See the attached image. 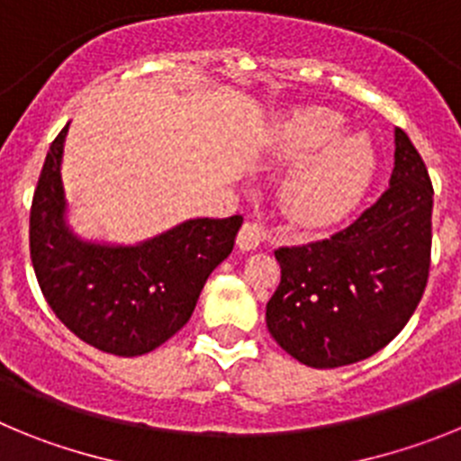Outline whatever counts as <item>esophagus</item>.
Returning <instances> with one entry per match:
<instances>
[{
	"label": "esophagus",
	"mask_w": 461,
	"mask_h": 461,
	"mask_svg": "<svg viewBox=\"0 0 461 461\" xmlns=\"http://www.w3.org/2000/svg\"><path fill=\"white\" fill-rule=\"evenodd\" d=\"M263 242V228L254 221H247L238 233V247L240 251H254L258 249V244Z\"/></svg>",
	"instance_id": "obj_1"
}]
</instances>
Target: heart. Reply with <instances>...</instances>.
I'll use <instances>...</instances> for the list:
<instances>
[{
    "instance_id": "1",
    "label": "heart",
    "mask_w": 461,
    "mask_h": 461,
    "mask_svg": "<svg viewBox=\"0 0 461 461\" xmlns=\"http://www.w3.org/2000/svg\"><path fill=\"white\" fill-rule=\"evenodd\" d=\"M341 117L332 110H297L281 122L272 152L297 161L279 186L288 221L319 230L344 219L360 201L374 170V152L362 136H339Z\"/></svg>"
}]
</instances>
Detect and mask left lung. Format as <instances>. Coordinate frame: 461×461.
<instances>
[{
	"instance_id": "8db88e82",
	"label": "left lung",
	"mask_w": 461,
	"mask_h": 461,
	"mask_svg": "<svg viewBox=\"0 0 461 461\" xmlns=\"http://www.w3.org/2000/svg\"><path fill=\"white\" fill-rule=\"evenodd\" d=\"M431 207L425 161L394 129L388 191L332 238L275 251L281 281L266 323L276 344L316 369L353 365L388 346L425 293Z\"/></svg>"
}]
</instances>
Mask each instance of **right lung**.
<instances>
[{
  "label": "right lung",
  "mask_w": 461,
  "mask_h": 461,
  "mask_svg": "<svg viewBox=\"0 0 461 461\" xmlns=\"http://www.w3.org/2000/svg\"><path fill=\"white\" fill-rule=\"evenodd\" d=\"M68 124L52 140L30 214L36 279L55 316L85 344L136 357L194 313L207 276L233 251L242 217L186 219L136 244L80 238L62 182Z\"/></svg>",
  "instance_id": "1"
}]
</instances>
